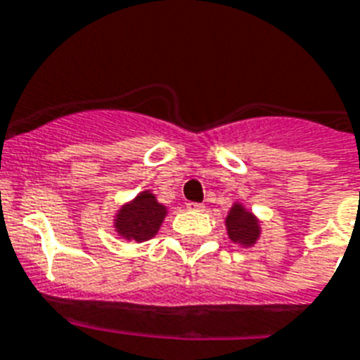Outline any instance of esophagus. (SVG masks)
Instances as JSON below:
<instances>
[{
  "mask_svg": "<svg viewBox=\"0 0 360 360\" xmlns=\"http://www.w3.org/2000/svg\"><path fill=\"white\" fill-rule=\"evenodd\" d=\"M186 209L201 212V210H205V205H203V203H194V201H190V203H186Z\"/></svg>",
  "mask_w": 360,
  "mask_h": 360,
  "instance_id": "34e87169",
  "label": "esophagus"
}]
</instances>
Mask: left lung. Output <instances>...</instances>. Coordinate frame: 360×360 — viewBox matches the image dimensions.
Here are the masks:
<instances>
[{"mask_svg":"<svg viewBox=\"0 0 360 360\" xmlns=\"http://www.w3.org/2000/svg\"><path fill=\"white\" fill-rule=\"evenodd\" d=\"M226 229L229 240L240 248L255 246L262 233L259 216L253 214L242 201H235L231 205L226 218Z\"/></svg>","mask_w":360,"mask_h":360,"instance_id":"left-lung-1","label":"left lung"}]
</instances>
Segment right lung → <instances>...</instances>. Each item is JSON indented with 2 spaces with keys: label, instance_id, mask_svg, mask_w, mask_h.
<instances>
[{
  "label": "right lung",
  "instance_id": "add662e5",
  "mask_svg": "<svg viewBox=\"0 0 360 360\" xmlns=\"http://www.w3.org/2000/svg\"><path fill=\"white\" fill-rule=\"evenodd\" d=\"M166 214H168V207L159 203L157 195L151 190H142L114 212V233L127 242L150 240L159 233Z\"/></svg>",
  "mask_w": 360,
  "mask_h": 360
}]
</instances>
